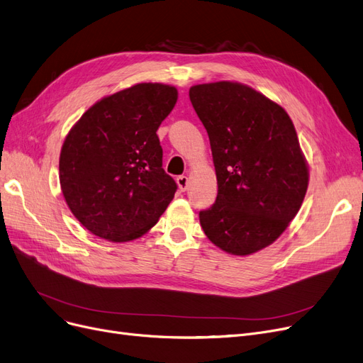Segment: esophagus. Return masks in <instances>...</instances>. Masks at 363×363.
Here are the masks:
<instances>
[{
    "label": "esophagus",
    "mask_w": 363,
    "mask_h": 363,
    "mask_svg": "<svg viewBox=\"0 0 363 363\" xmlns=\"http://www.w3.org/2000/svg\"><path fill=\"white\" fill-rule=\"evenodd\" d=\"M177 184H178L181 191H186V188H188V178H186L185 175H181V177L177 178Z\"/></svg>",
    "instance_id": "34e87169"
}]
</instances>
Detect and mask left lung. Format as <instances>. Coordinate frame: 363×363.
Wrapping results in <instances>:
<instances>
[{"mask_svg": "<svg viewBox=\"0 0 363 363\" xmlns=\"http://www.w3.org/2000/svg\"><path fill=\"white\" fill-rule=\"evenodd\" d=\"M211 140L218 196L200 224L231 255L272 245L301 208L308 167L294 123L276 102L249 86L218 82L190 89Z\"/></svg>", "mask_w": 363, "mask_h": 363, "instance_id": "1", "label": "left lung"}]
</instances>
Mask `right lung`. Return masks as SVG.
<instances>
[{
	"label": "right lung",
	"instance_id": "right-lung-1",
	"mask_svg": "<svg viewBox=\"0 0 363 363\" xmlns=\"http://www.w3.org/2000/svg\"><path fill=\"white\" fill-rule=\"evenodd\" d=\"M178 90L140 83L90 106L62 145L59 181L68 208L109 242L140 238L169 206L177 182L163 169L157 129Z\"/></svg>",
	"mask_w": 363,
	"mask_h": 363
}]
</instances>
